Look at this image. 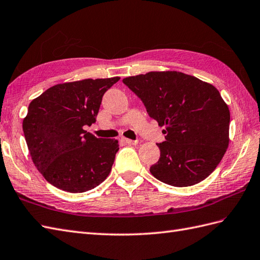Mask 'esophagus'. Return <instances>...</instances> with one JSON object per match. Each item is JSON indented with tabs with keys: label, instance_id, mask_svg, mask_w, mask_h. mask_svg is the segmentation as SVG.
I'll return each instance as SVG.
<instances>
[{
	"label": "esophagus",
	"instance_id": "1",
	"mask_svg": "<svg viewBox=\"0 0 260 260\" xmlns=\"http://www.w3.org/2000/svg\"><path fill=\"white\" fill-rule=\"evenodd\" d=\"M122 141L124 143H126V144H128V145H136V144H138V141H132V139H128V138H122Z\"/></svg>",
	"mask_w": 260,
	"mask_h": 260
}]
</instances>
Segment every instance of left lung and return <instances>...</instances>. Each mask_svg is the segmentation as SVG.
<instances>
[{
    "mask_svg": "<svg viewBox=\"0 0 260 260\" xmlns=\"http://www.w3.org/2000/svg\"><path fill=\"white\" fill-rule=\"evenodd\" d=\"M162 131L160 158L151 175L174 187H190L209 177L229 146L230 110L216 88L177 71L123 79Z\"/></svg>",
    "mask_w": 260,
    "mask_h": 260,
    "instance_id": "1",
    "label": "left lung"
}]
</instances>
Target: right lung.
<instances>
[{"instance_id":"1","label":"right lung","mask_w":260,"mask_h":260,"mask_svg":"<svg viewBox=\"0 0 260 260\" xmlns=\"http://www.w3.org/2000/svg\"><path fill=\"white\" fill-rule=\"evenodd\" d=\"M118 80L57 84L30 102L23 121L24 136L32 162L54 187L81 193L110 175L118 142L98 138L83 127L95 123L104 93Z\"/></svg>"}]
</instances>
